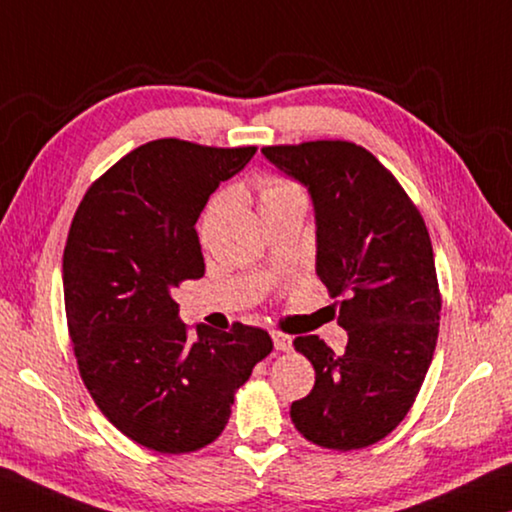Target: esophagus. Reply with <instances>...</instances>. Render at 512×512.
Returning a JSON list of instances; mask_svg holds the SVG:
<instances>
[{
    "instance_id": "34e87169",
    "label": "esophagus",
    "mask_w": 512,
    "mask_h": 512,
    "mask_svg": "<svg viewBox=\"0 0 512 512\" xmlns=\"http://www.w3.org/2000/svg\"><path fill=\"white\" fill-rule=\"evenodd\" d=\"M271 339H273L275 350H280V352H289L291 350V345H293L291 336L282 334V332H271Z\"/></svg>"
}]
</instances>
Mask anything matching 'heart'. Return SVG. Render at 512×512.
<instances>
[{
  "label": "heart",
  "instance_id": "1",
  "mask_svg": "<svg viewBox=\"0 0 512 512\" xmlns=\"http://www.w3.org/2000/svg\"><path fill=\"white\" fill-rule=\"evenodd\" d=\"M287 203H305V194H302L298 183L282 176H266L259 183V205H262V212Z\"/></svg>",
  "mask_w": 512,
  "mask_h": 512
}]
</instances>
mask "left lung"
<instances>
[{
	"mask_svg": "<svg viewBox=\"0 0 512 512\" xmlns=\"http://www.w3.org/2000/svg\"><path fill=\"white\" fill-rule=\"evenodd\" d=\"M264 158L307 187L316 216V273L339 302L343 354L318 336L293 345L316 370L291 404L296 429L327 449L388 436L415 402L433 359L440 291L420 212L375 155L343 140L266 146Z\"/></svg>",
	"mask_w": 512,
	"mask_h": 512,
	"instance_id": "1",
	"label": "left lung"
}]
</instances>
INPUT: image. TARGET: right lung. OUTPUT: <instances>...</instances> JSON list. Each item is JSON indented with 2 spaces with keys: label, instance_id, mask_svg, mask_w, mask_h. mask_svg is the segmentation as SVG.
Instances as JSON below:
<instances>
[{
  "label": "right lung",
  "instance_id": "right-lung-1",
  "mask_svg": "<svg viewBox=\"0 0 512 512\" xmlns=\"http://www.w3.org/2000/svg\"><path fill=\"white\" fill-rule=\"evenodd\" d=\"M155 140L110 167L83 196L63 255L67 327L92 400L115 427L162 454L196 452L225 429L235 391L273 341L178 316L173 289L205 262L196 221L207 198L255 155Z\"/></svg>",
  "mask_w": 512,
  "mask_h": 512
}]
</instances>
